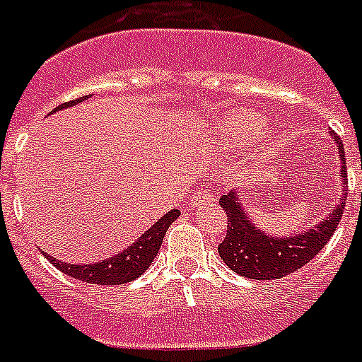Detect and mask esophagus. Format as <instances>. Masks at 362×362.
I'll list each match as a JSON object with an SVG mask.
<instances>
[{"mask_svg": "<svg viewBox=\"0 0 362 362\" xmlns=\"http://www.w3.org/2000/svg\"><path fill=\"white\" fill-rule=\"evenodd\" d=\"M211 200H214L211 191H199V193L193 195V199H191V206H193V208H204V206H208Z\"/></svg>", "mask_w": 362, "mask_h": 362, "instance_id": "esophagus-1", "label": "esophagus"}]
</instances>
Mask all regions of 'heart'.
I'll return each instance as SVG.
<instances>
[{"mask_svg": "<svg viewBox=\"0 0 362 362\" xmlns=\"http://www.w3.org/2000/svg\"><path fill=\"white\" fill-rule=\"evenodd\" d=\"M218 129L228 151H243L265 130V119L256 112H233L218 123Z\"/></svg>", "mask_w": 362, "mask_h": 362, "instance_id": "1", "label": "heart"}]
</instances>
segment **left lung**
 <instances>
[{
  "label": "left lung",
  "mask_w": 362,
  "mask_h": 362,
  "mask_svg": "<svg viewBox=\"0 0 362 362\" xmlns=\"http://www.w3.org/2000/svg\"><path fill=\"white\" fill-rule=\"evenodd\" d=\"M331 136L339 147L341 158L339 176L342 195L339 204L320 223L313 224L305 232L293 235H270L252 221L247 206L243 204L241 193L232 189L228 195L218 199V204L226 211L228 217V232L223 243L218 245V256L226 263L228 269L250 279H279L308 265L326 247V243L341 223L348 191L344 147L335 132H331Z\"/></svg>",
  "instance_id": "1"
}]
</instances>
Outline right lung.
Here are the masks:
<instances>
[{
	"label": "right lung",
	"instance_id": "1",
	"mask_svg": "<svg viewBox=\"0 0 362 362\" xmlns=\"http://www.w3.org/2000/svg\"><path fill=\"white\" fill-rule=\"evenodd\" d=\"M90 95L78 97L75 101L64 103V105L57 106L53 112H59L62 108H68V106H75L78 103L86 101ZM180 215V209H171L167 211L163 217H160L153 226L148 228L147 232H144L136 239L130 247H127L124 250L117 252L115 256L106 257L103 261H97V263H83V265H77V263H66V261H60L57 257L49 256L42 250V254H45V257L53 263L59 270H62L64 274L71 276V278L78 279V281H86V284L93 285H121L127 284V281H132V279L139 278L144 274L145 270L151 267V263L156 257L158 250L162 247V241L165 238L167 228L175 223L176 218Z\"/></svg>",
	"mask_w": 362,
	"mask_h": 362
}]
</instances>
